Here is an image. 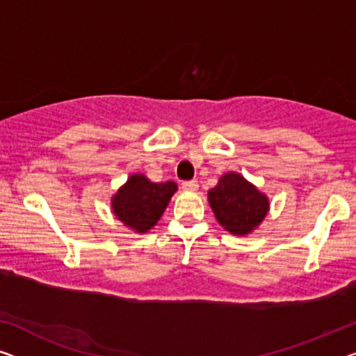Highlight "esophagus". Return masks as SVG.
I'll return each instance as SVG.
<instances>
[{
	"mask_svg": "<svg viewBox=\"0 0 356 356\" xmlns=\"http://www.w3.org/2000/svg\"><path fill=\"white\" fill-rule=\"evenodd\" d=\"M182 188L190 190V192H195V190H198V182H196V180H188V182L182 184Z\"/></svg>",
	"mask_w": 356,
	"mask_h": 356,
	"instance_id": "esophagus-1",
	"label": "esophagus"
}]
</instances>
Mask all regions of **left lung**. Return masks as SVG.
<instances>
[{"label":"left lung","instance_id":"left-lung-1","mask_svg":"<svg viewBox=\"0 0 356 356\" xmlns=\"http://www.w3.org/2000/svg\"><path fill=\"white\" fill-rule=\"evenodd\" d=\"M208 201L217 222L236 236L252 233L270 211L268 196L233 171L220 176L216 187L208 192Z\"/></svg>","mask_w":356,"mask_h":356}]
</instances>
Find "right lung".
Returning a JSON list of instances; mask_svg holds the SVG:
<instances>
[{"label": "right lung", "instance_id": "add662e5", "mask_svg": "<svg viewBox=\"0 0 356 356\" xmlns=\"http://www.w3.org/2000/svg\"><path fill=\"white\" fill-rule=\"evenodd\" d=\"M176 192L177 184L172 180L156 184L144 174H131L111 196V211L127 229L147 233L161 219Z\"/></svg>", "mask_w": 356, "mask_h": 356}]
</instances>
